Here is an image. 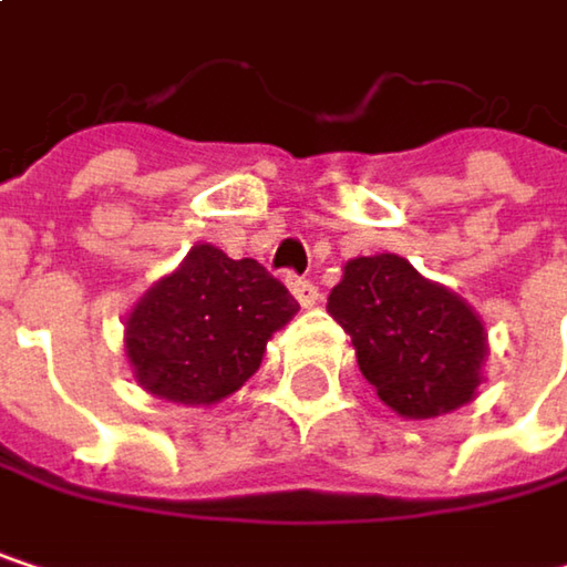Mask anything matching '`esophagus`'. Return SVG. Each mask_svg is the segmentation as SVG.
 Instances as JSON below:
<instances>
[{"instance_id":"34e87169","label":"esophagus","mask_w":567,"mask_h":567,"mask_svg":"<svg viewBox=\"0 0 567 567\" xmlns=\"http://www.w3.org/2000/svg\"><path fill=\"white\" fill-rule=\"evenodd\" d=\"M285 282H288L291 295L298 298V305H301V308H311V305H318V298H321V295H318V285L308 282V279H298V276H288Z\"/></svg>"}]
</instances>
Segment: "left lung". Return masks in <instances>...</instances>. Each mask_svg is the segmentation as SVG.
I'll return each instance as SVG.
<instances>
[{"mask_svg":"<svg viewBox=\"0 0 567 567\" xmlns=\"http://www.w3.org/2000/svg\"><path fill=\"white\" fill-rule=\"evenodd\" d=\"M328 311L351 334L368 384L400 416L430 420L476 396L489 354L480 315L406 259H351Z\"/></svg>","mask_w":567,"mask_h":567,"instance_id":"left-lung-1","label":"left lung"}]
</instances>
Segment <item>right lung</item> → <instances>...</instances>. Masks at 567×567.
<instances>
[{"label":"right lung","instance_id":"add662e5","mask_svg":"<svg viewBox=\"0 0 567 567\" xmlns=\"http://www.w3.org/2000/svg\"><path fill=\"white\" fill-rule=\"evenodd\" d=\"M295 311L298 301L256 259L203 243L127 315V361L147 394L209 406L259 371L266 341Z\"/></svg>","mask_w":567,"mask_h":567}]
</instances>
